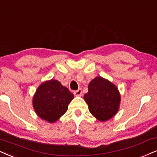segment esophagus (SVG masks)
<instances>
[{
    "instance_id": "1",
    "label": "esophagus",
    "mask_w": 157,
    "mask_h": 157,
    "mask_svg": "<svg viewBox=\"0 0 157 157\" xmlns=\"http://www.w3.org/2000/svg\"><path fill=\"white\" fill-rule=\"evenodd\" d=\"M73 94H74L75 96H81L82 94V91L81 89H78V90H75L73 92Z\"/></svg>"
}]
</instances>
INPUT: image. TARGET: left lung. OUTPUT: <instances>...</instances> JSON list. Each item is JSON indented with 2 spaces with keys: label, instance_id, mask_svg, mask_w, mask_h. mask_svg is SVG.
Returning a JSON list of instances; mask_svg holds the SVG:
<instances>
[{
  "label": "left lung",
  "instance_id": "left-lung-1",
  "mask_svg": "<svg viewBox=\"0 0 157 157\" xmlns=\"http://www.w3.org/2000/svg\"><path fill=\"white\" fill-rule=\"evenodd\" d=\"M84 98L90 113L101 121H107L117 113L121 100L117 86L102 77L91 81Z\"/></svg>",
  "mask_w": 157,
  "mask_h": 157
}]
</instances>
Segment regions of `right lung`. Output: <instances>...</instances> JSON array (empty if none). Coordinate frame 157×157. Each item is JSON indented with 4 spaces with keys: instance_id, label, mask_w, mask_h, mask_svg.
Returning <instances> with one entry per match:
<instances>
[{
    "instance_id": "obj_1",
    "label": "right lung",
    "mask_w": 157,
    "mask_h": 157,
    "mask_svg": "<svg viewBox=\"0 0 157 157\" xmlns=\"http://www.w3.org/2000/svg\"><path fill=\"white\" fill-rule=\"evenodd\" d=\"M73 97L60 82L52 79L40 85L33 97V104L38 117L52 123L67 111V105Z\"/></svg>"
}]
</instances>
